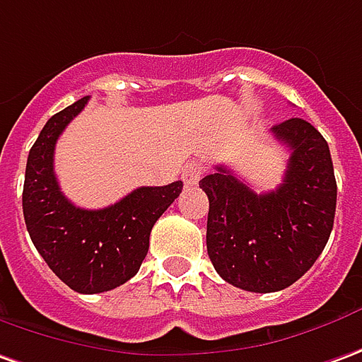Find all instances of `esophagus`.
<instances>
[{"label": "esophagus", "mask_w": 362, "mask_h": 362, "mask_svg": "<svg viewBox=\"0 0 362 362\" xmlns=\"http://www.w3.org/2000/svg\"><path fill=\"white\" fill-rule=\"evenodd\" d=\"M203 173H205V167L201 165V163H189V165H185V169H183L181 179H183V183H185L187 187H193L201 181Z\"/></svg>", "instance_id": "obj_1"}]
</instances>
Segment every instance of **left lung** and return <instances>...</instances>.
<instances>
[{
    "label": "left lung",
    "instance_id": "left-lung-1",
    "mask_svg": "<svg viewBox=\"0 0 362 362\" xmlns=\"http://www.w3.org/2000/svg\"><path fill=\"white\" fill-rule=\"evenodd\" d=\"M291 151L278 189H254L216 165L199 181L209 197L206 252L221 278L236 288L270 293L298 281L329 240L337 183L325 138L291 118L272 128Z\"/></svg>",
    "mask_w": 362,
    "mask_h": 362
}]
</instances>
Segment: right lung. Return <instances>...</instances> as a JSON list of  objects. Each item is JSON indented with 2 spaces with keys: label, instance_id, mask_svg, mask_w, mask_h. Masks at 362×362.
I'll list each match as a JSON object with an SVG mask.
<instances>
[{
  "label": "right lung",
  "instance_id": "add662e5",
  "mask_svg": "<svg viewBox=\"0 0 362 362\" xmlns=\"http://www.w3.org/2000/svg\"><path fill=\"white\" fill-rule=\"evenodd\" d=\"M86 102L88 98H81L54 114L33 144L25 169L23 216L35 248L49 268L71 290L100 293L138 274L151 228L179 197L183 183L139 187L98 211L72 205L54 175V146Z\"/></svg>",
  "mask_w": 362,
  "mask_h": 362
}]
</instances>
